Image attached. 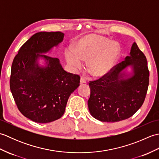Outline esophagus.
I'll use <instances>...</instances> for the list:
<instances>
[{
	"label": "esophagus",
	"instance_id": "esophagus-1",
	"mask_svg": "<svg viewBox=\"0 0 159 159\" xmlns=\"http://www.w3.org/2000/svg\"><path fill=\"white\" fill-rule=\"evenodd\" d=\"M86 79H85V78H83V77H81L80 78V84H83V83H86Z\"/></svg>",
	"mask_w": 159,
	"mask_h": 159
}]
</instances>
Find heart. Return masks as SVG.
I'll use <instances>...</instances> for the list:
<instances>
[{"mask_svg":"<svg viewBox=\"0 0 159 159\" xmlns=\"http://www.w3.org/2000/svg\"><path fill=\"white\" fill-rule=\"evenodd\" d=\"M120 53V47L116 42L97 36H87L80 40L74 48V53L66 52L67 63L74 69L82 66V61L89 60V72L92 76L101 77L112 69Z\"/></svg>","mask_w":159,"mask_h":159,"instance_id":"1","label":"heart"}]
</instances>
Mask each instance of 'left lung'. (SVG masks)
I'll list each match as a JSON object with an SVG mask.
<instances>
[{"label": "left lung", "instance_id": "obj_1", "mask_svg": "<svg viewBox=\"0 0 159 159\" xmlns=\"http://www.w3.org/2000/svg\"><path fill=\"white\" fill-rule=\"evenodd\" d=\"M130 55L105 75L89 81L91 94L87 102L91 115L96 120L120 121L133 116L142 106L149 85L147 59L135 42ZM129 65L134 74L124 80L121 72Z\"/></svg>", "mask_w": 159, "mask_h": 159}]
</instances>
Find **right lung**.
<instances>
[{
  "label": "right lung",
  "instance_id": "add662e5",
  "mask_svg": "<svg viewBox=\"0 0 159 159\" xmlns=\"http://www.w3.org/2000/svg\"><path fill=\"white\" fill-rule=\"evenodd\" d=\"M61 32H39L31 37L13 59L10 89L24 116L38 123L59 119L65 112L70 94L80 85V76L67 72L59 59L43 53L63 41ZM39 57L47 66L39 67Z\"/></svg>",
  "mask_w": 159,
  "mask_h": 159
}]
</instances>
